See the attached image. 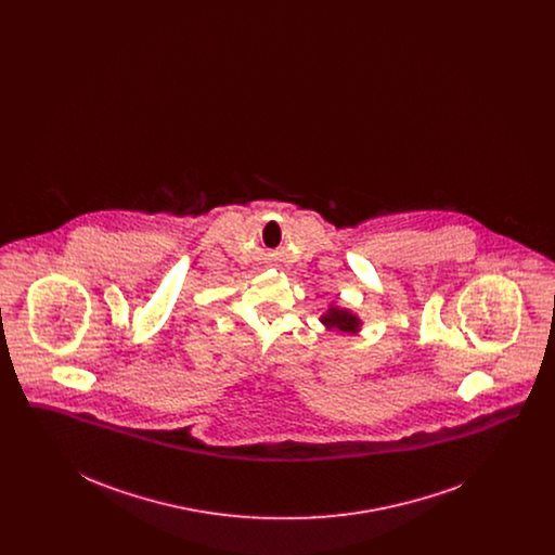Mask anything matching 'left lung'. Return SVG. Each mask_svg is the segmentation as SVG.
<instances>
[{"mask_svg": "<svg viewBox=\"0 0 555 555\" xmlns=\"http://www.w3.org/2000/svg\"><path fill=\"white\" fill-rule=\"evenodd\" d=\"M322 322L326 324V326H331V328H339V331H344V333H353V331H358V318L351 317L349 312H345V310H335V308H331L324 317H322Z\"/></svg>", "mask_w": 555, "mask_h": 555, "instance_id": "8db88e82", "label": "left lung"}]
</instances>
